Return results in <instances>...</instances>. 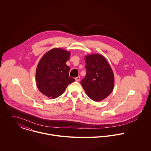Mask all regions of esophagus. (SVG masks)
<instances>
[{
    "mask_svg": "<svg viewBox=\"0 0 151 151\" xmlns=\"http://www.w3.org/2000/svg\"><path fill=\"white\" fill-rule=\"evenodd\" d=\"M80 79H81L80 76H78V77H76V78H75V80H76V82H79V81H80Z\"/></svg>",
    "mask_w": 151,
    "mask_h": 151,
    "instance_id": "34e87169",
    "label": "esophagus"
}]
</instances>
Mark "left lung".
Masks as SVG:
<instances>
[{"label": "left lung", "instance_id": "obj_1", "mask_svg": "<svg viewBox=\"0 0 151 151\" xmlns=\"http://www.w3.org/2000/svg\"><path fill=\"white\" fill-rule=\"evenodd\" d=\"M85 60L86 75L81 83L90 99L100 101L113 91L114 76L113 70L106 58L101 54L86 55Z\"/></svg>", "mask_w": 151, "mask_h": 151}]
</instances>
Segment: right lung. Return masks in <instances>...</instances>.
<instances>
[{
    "label": "right lung",
    "mask_w": 151,
    "mask_h": 151,
    "mask_svg": "<svg viewBox=\"0 0 151 151\" xmlns=\"http://www.w3.org/2000/svg\"><path fill=\"white\" fill-rule=\"evenodd\" d=\"M70 52L60 48L47 52L39 61L35 73L38 90L52 99L57 98L70 83L75 81L69 76L70 68L66 62Z\"/></svg>",
    "instance_id": "right-lung-1"
}]
</instances>
